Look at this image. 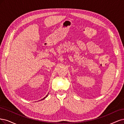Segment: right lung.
<instances>
[{"label": "right lung", "instance_id": "obj_1", "mask_svg": "<svg viewBox=\"0 0 124 124\" xmlns=\"http://www.w3.org/2000/svg\"><path fill=\"white\" fill-rule=\"evenodd\" d=\"M48 94H47V95H46V97H44V98H43V99H41V100H43V99H45V98H46V97H47V96H48Z\"/></svg>", "mask_w": 124, "mask_h": 124}]
</instances>
